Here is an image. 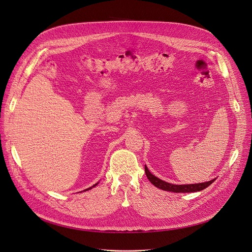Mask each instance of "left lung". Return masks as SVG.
<instances>
[{
	"instance_id": "obj_1",
	"label": "left lung",
	"mask_w": 252,
	"mask_h": 252,
	"mask_svg": "<svg viewBox=\"0 0 252 252\" xmlns=\"http://www.w3.org/2000/svg\"><path fill=\"white\" fill-rule=\"evenodd\" d=\"M144 169H145L147 179L153 186H156L157 188H158L160 189L167 190V191H173V192L200 191V190H203L204 189H206L207 187H209L213 182L216 180V179H214V180H211L209 182H205V183H201V184H192V185H172V184L166 183V182L157 178L156 176H153L152 173L148 170L146 165H145Z\"/></svg>"
}]
</instances>
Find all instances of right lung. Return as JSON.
<instances>
[{
    "label": "right lung",
    "mask_w": 252,
    "mask_h": 252,
    "mask_svg": "<svg viewBox=\"0 0 252 252\" xmlns=\"http://www.w3.org/2000/svg\"><path fill=\"white\" fill-rule=\"evenodd\" d=\"M96 185H98V184H95L94 186H96ZM94 186H93V187H94ZM90 189H92V188H90Z\"/></svg>",
    "instance_id": "obj_1"
}]
</instances>
